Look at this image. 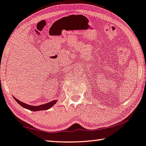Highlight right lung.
I'll return each mask as SVG.
<instances>
[{
  "mask_svg": "<svg viewBox=\"0 0 146 146\" xmlns=\"http://www.w3.org/2000/svg\"><path fill=\"white\" fill-rule=\"evenodd\" d=\"M13 97H14V96H13ZM14 98L15 100H16L21 106H22L23 108L27 109V110H29L31 111H38L48 110V109L52 108V106H53L54 104H55L56 102H57V100H52L50 102H48V103L42 104V105L35 106H30V105H28V104H25V103H23V102L19 101V100H17L15 97H14Z\"/></svg>",
  "mask_w": 146,
  "mask_h": 146,
  "instance_id": "add662e5",
  "label": "right lung"
}]
</instances>
